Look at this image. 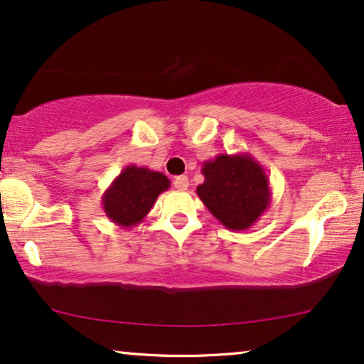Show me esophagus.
<instances>
[{
  "label": "esophagus",
  "mask_w": 364,
  "mask_h": 364,
  "mask_svg": "<svg viewBox=\"0 0 364 364\" xmlns=\"http://www.w3.org/2000/svg\"><path fill=\"white\" fill-rule=\"evenodd\" d=\"M173 187L177 188V191H187L188 188V178L186 176H178L173 178Z\"/></svg>",
  "instance_id": "esophagus-1"
}]
</instances>
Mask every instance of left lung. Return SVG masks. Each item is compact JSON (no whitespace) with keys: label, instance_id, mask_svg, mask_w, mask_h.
I'll use <instances>...</instances> for the list:
<instances>
[{"label":"left lung","instance_id":"obj_1","mask_svg":"<svg viewBox=\"0 0 364 364\" xmlns=\"http://www.w3.org/2000/svg\"><path fill=\"white\" fill-rule=\"evenodd\" d=\"M202 173L197 196L228 230H247L270 207V181L252 154H218L202 164Z\"/></svg>","mask_w":364,"mask_h":364}]
</instances>
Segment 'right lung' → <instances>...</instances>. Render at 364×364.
<instances>
[{
	"mask_svg": "<svg viewBox=\"0 0 364 364\" xmlns=\"http://www.w3.org/2000/svg\"><path fill=\"white\" fill-rule=\"evenodd\" d=\"M168 187L171 181L162 172L127 166L102 193V208L109 220L117 227H136Z\"/></svg>",
	"mask_w": 364,
	"mask_h": 364,
	"instance_id": "1",
	"label": "right lung"
}]
</instances>
